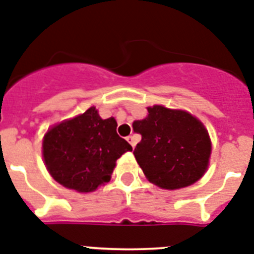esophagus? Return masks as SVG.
<instances>
[{
	"label": "esophagus",
	"mask_w": 254,
	"mask_h": 254,
	"mask_svg": "<svg viewBox=\"0 0 254 254\" xmlns=\"http://www.w3.org/2000/svg\"><path fill=\"white\" fill-rule=\"evenodd\" d=\"M127 139V142H129V143L131 145V147L133 148L135 147V145H137V139H135V137H134V135H129Z\"/></svg>",
	"instance_id": "esophagus-1"
}]
</instances>
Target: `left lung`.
Returning a JSON list of instances; mask_svg holds the SVG:
<instances>
[{"instance_id": "obj_1", "label": "left lung", "mask_w": 254, "mask_h": 254, "mask_svg": "<svg viewBox=\"0 0 254 254\" xmlns=\"http://www.w3.org/2000/svg\"><path fill=\"white\" fill-rule=\"evenodd\" d=\"M148 116L133 123L141 142L134 156L143 174L163 189H180L199 180L211 154L205 127L190 113L162 106L148 107Z\"/></svg>"}]
</instances>
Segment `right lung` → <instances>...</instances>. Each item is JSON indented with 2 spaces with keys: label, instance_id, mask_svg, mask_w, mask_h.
Segmentation results:
<instances>
[{
  "label": "right lung",
  "instance_id": "1",
  "mask_svg": "<svg viewBox=\"0 0 254 254\" xmlns=\"http://www.w3.org/2000/svg\"><path fill=\"white\" fill-rule=\"evenodd\" d=\"M111 117L100 119L91 107L45 134L43 156L49 174L65 188L82 193L108 183L116 160L131 146L116 131Z\"/></svg>",
  "mask_w": 254,
  "mask_h": 254
}]
</instances>
